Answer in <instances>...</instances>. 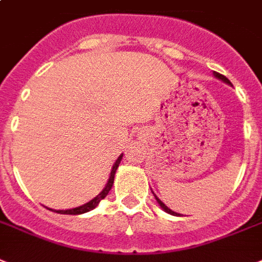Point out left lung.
<instances>
[{
	"label": "left lung",
	"mask_w": 262,
	"mask_h": 262,
	"mask_svg": "<svg viewBox=\"0 0 262 262\" xmlns=\"http://www.w3.org/2000/svg\"><path fill=\"white\" fill-rule=\"evenodd\" d=\"M214 75H215V76H216V78H218V79L223 80V82H226V83H227V84H230V80L227 79V78H226V76H225V75H222V74H220V72H214ZM155 198H156V201H157V202H159V205H160V206H161V207H163V210H164V211L169 212V214H172V215H179V214H176V212H175V211H172L171 208H168V207H167V206H165V205H164V203H163V202H161V201H160V199H159V198H157V196H156V195H155Z\"/></svg>",
	"instance_id": "1"
}]
</instances>
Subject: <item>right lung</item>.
Listing matches in <instances>:
<instances>
[{
    "mask_svg": "<svg viewBox=\"0 0 262 262\" xmlns=\"http://www.w3.org/2000/svg\"><path fill=\"white\" fill-rule=\"evenodd\" d=\"M121 159H122V155H121V156L117 159L116 164L113 165V169H112V172H110L109 182H107V184H106L105 190L102 191V192L99 193L98 196H95L93 201H90L89 203H86V205L79 206V207L71 208V210H55V212H59V214H71V215H78V214H83V212L90 211V210H93V208L97 207L98 203H99V202H101L103 198H106V195H107V193H109V191L112 190L113 183H114V175H116L117 168H118V165H120Z\"/></svg>",
    "mask_w": 262,
    "mask_h": 262,
    "instance_id": "right-lung-1",
    "label": "right lung"
}]
</instances>
